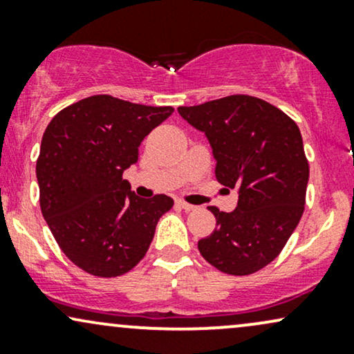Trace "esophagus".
<instances>
[{
    "label": "esophagus",
    "mask_w": 354,
    "mask_h": 354,
    "mask_svg": "<svg viewBox=\"0 0 354 354\" xmlns=\"http://www.w3.org/2000/svg\"><path fill=\"white\" fill-rule=\"evenodd\" d=\"M176 206H178V208L185 209V211H193L194 208H196V206L189 205V203H186V201H181V200H178V201H176Z\"/></svg>",
    "instance_id": "34e87169"
}]
</instances>
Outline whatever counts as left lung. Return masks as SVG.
<instances>
[{
  "mask_svg": "<svg viewBox=\"0 0 354 354\" xmlns=\"http://www.w3.org/2000/svg\"><path fill=\"white\" fill-rule=\"evenodd\" d=\"M178 111L208 136L218 181L239 189L231 213L209 206L216 228L198 241V250L223 273L253 274L281 253L304 211L310 165L298 124L250 95Z\"/></svg>",
  "mask_w": 354,
  "mask_h": 354,
  "instance_id": "8db88e82",
  "label": "left lung"
}]
</instances>
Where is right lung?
<instances>
[{"instance_id":"right-lung-1","label":"right lung","mask_w":354,"mask_h":354,"mask_svg":"<svg viewBox=\"0 0 354 354\" xmlns=\"http://www.w3.org/2000/svg\"><path fill=\"white\" fill-rule=\"evenodd\" d=\"M173 111L95 95L61 109L44 129L39 206L61 251L86 273L115 278L133 270L173 208L166 194L143 200L123 180L145 136Z\"/></svg>"}]
</instances>
